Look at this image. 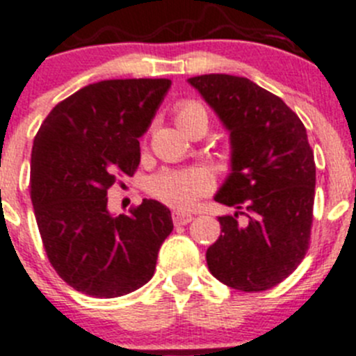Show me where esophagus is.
Here are the masks:
<instances>
[{
  "mask_svg": "<svg viewBox=\"0 0 356 356\" xmlns=\"http://www.w3.org/2000/svg\"><path fill=\"white\" fill-rule=\"evenodd\" d=\"M172 220H174V225H188V223L193 220V216L186 213H177V211H175V213L172 214Z\"/></svg>",
  "mask_w": 356,
  "mask_h": 356,
  "instance_id": "1",
  "label": "esophagus"
}]
</instances>
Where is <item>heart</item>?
<instances>
[{"label": "heart", "instance_id": "heart-1", "mask_svg": "<svg viewBox=\"0 0 356 356\" xmlns=\"http://www.w3.org/2000/svg\"><path fill=\"white\" fill-rule=\"evenodd\" d=\"M174 120L184 133L197 120H206V108L200 102L184 99L174 108ZM211 179L200 168L188 170H163L147 181L145 190L156 200L177 209H190L195 202L209 191Z\"/></svg>", "mask_w": 356, "mask_h": 356}]
</instances>
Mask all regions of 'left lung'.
Wrapping results in <instances>:
<instances>
[{
	"label": "left lung",
	"instance_id": "1",
	"mask_svg": "<svg viewBox=\"0 0 356 356\" xmlns=\"http://www.w3.org/2000/svg\"><path fill=\"white\" fill-rule=\"evenodd\" d=\"M188 81L230 131L232 174L214 200L234 207L207 248L213 277L232 289L278 286L310 245L316 163L307 131L286 102L246 78L202 74Z\"/></svg>",
	"mask_w": 356,
	"mask_h": 356
}]
</instances>
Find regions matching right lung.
<instances>
[{
  "mask_svg": "<svg viewBox=\"0 0 356 356\" xmlns=\"http://www.w3.org/2000/svg\"><path fill=\"white\" fill-rule=\"evenodd\" d=\"M170 79H106L51 110L31 149L30 197L44 250L70 287L95 298L133 293L152 278L172 214L143 200L111 216L108 190L140 165Z\"/></svg>",
  "mask_w": 356,
  "mask_h": 356,
  "instance_id": "right-lung-1",
  "label": "right lung"
}]
</instances>
